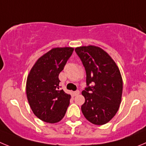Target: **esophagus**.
I'll list each match as a JSON object with an SVG mask.
<instances>
[{
  "label": "esophagus",
  "mask_w": 146,
  "mask_h": 146,
  "mask_svg": "<svg viewBox=\"0 0 146 146\" xmlns=\"http://www.w3.org/2000/svg\"><path fill=\"white\" fill-rule=\"evenodd\" d=\"M79 94H80V92L78 91V90H77V91H76V92H73V96H77V95H78Z\"/></svg>",
  "instance_id": "obj_1"
}]
</instances>
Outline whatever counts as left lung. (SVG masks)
Listing matches in <instances>:
<instances>
[{"label": "left lung", "mask_w": 146, "mask_h": 146, "mask_svg": "<svg viewBox=\"0 0 146 146\" xmlns=\"http://www.w3.org/2000/svg\"><path fill=\"white\" fill-rule=\"evenodd\" d=\"M75 51L86 73L87 87L81 92L85 98L81 111L92 124H106L117 113L121 101L123 81L119 67L98 46H83Z\"/></svg>", "instance_id": "8db88e82"}]
</instances>
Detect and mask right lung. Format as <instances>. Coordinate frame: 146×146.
<instances>
[{"mask_svg": "<svg viewBox=\"0 0 146 146\" xmlns=\"http://www.w3.org/2000/svg\"><path fill=\"white\" fill-rule=\"evenodd\" d=\"M73 50L72 47L52 48L38 59L27 76V100L33 113L43 121L54 124L65 116L71 96L60 90L59 74Z\"/></svg>", "mask_w": 146, "mask_h": 146, "instance_id": "right-lung-1", "label": "right lung"}]
</instances>
